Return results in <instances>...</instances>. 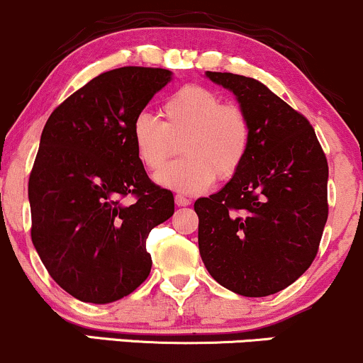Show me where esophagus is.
Returning a JSON list of instances; mask_svg holds the SVG:
<instances>
[{
  "label": "esophagus",
  "mask_w": 363,
  "mask_h": 363,
  "mask_svg": "<svg viewBox=\"0 0 363 363\" xmlns=\"http://www.w3.org/2000/svg\"><path fill=\"white\" fill-rule=\"evenodd\" d=\"M176 205L177 206H187V205H191V199L186 198L184 194H176Z\"/></svg>",
  "instance_id": "esophagus-1"
}]
</instances>
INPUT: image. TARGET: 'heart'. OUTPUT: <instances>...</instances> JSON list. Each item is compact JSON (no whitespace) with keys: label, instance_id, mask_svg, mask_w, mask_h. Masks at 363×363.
<instances>
[{"label":"heart","instance_id":"b5f03b06","mask_svg":"<svg viewBox=\"0 0 363 363\" xmlns=\"http://www.w3.org/2000/svg\"><path fill=\"white\" fill-rule=\"evenodd\" d=\"M158 121L140 114L133 121L131 140L147 170L162 169L181 141L182 160L155 176L162 187L182 194L206 191L215 179L228 181L239 172L251 148L247 112L201 85H186L162 104Z\"/></svg>","mask_w":363,"mask_h":363}]
</instances>
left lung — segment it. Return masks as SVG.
I'll use <instances>...</instances> for the list:
<instances>
[{"label": "left lung", "instance_id": "1", "mask_svg": "<svg viewBox=\"0 0 363 363\" xmlns=\"http://www.w3.org/2000/svg\"><path fill=\"white\" fill-rule=\"evenodd\" d=\"M251 119L247 158L210 198H199L198 244L208 273L244 297L291 285L318 254L328 220V160L301 112L254 78L206 72Z\"/></svg>", "mask_w": 363, "mask_h": 363}]
</instances>
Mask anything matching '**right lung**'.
<instances>
[{"label": "right lung", "instance_id": "right-lung-1", "mask_svg": "<svg viewBox=\"0 0 363 363\" xmlns=\"http://www.w3.org/2000/svg\"><path fill=\"white\" fill-rule=\"evenodd\" d=\"M170 80L162 68L111 69L69 95L43 129L28 179L32 242L78 301H119L148 278L147 237L174 215V196L148 179L131 126Z\"/></svg>", "mask_w": 363, "mask_h": 363}]
</instances>
